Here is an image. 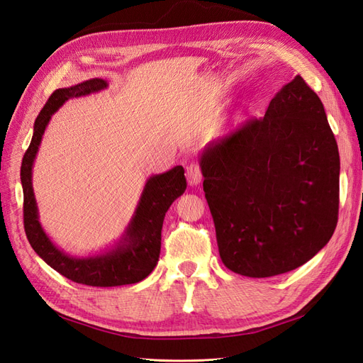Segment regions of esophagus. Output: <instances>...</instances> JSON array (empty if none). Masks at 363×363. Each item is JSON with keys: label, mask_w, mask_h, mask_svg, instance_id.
<instances>
[{"label": "esophagus", "mask_w": 363, "mask_h": 363, "mask_svg": "<svg viewBox=\"0 0 363 363\" xmlns=\"http://www.w3.org/2000/svg\"><path fill=\"white\" fill-rule=\"evenodd\" d=\"M186 177H188V182L191 186H196L200 184L203 180V174H201V168L196 163H191L188 168H186Z\"/></svg>", "instance_id": "1"}]
</instances>
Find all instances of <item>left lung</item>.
Listing matches in <instances>:
<instances>
[{
	"instance_id": "8db88e82",
	"label": "left lung",
	"mask_w": 363,
	"mask_h": 363,
	"mask_svg": "<svg viewBox=\"0 0 363 363\" xmlns=\"http://www.w3.org/2000/svg\"><path fill=\"white\" fill-rule=\"evenodd\" d=\"M200 167L224 265L271 277L311 260L339 208V151L324 106L300 75L247 119L206 145Z\"/></svg>"
}]
</instances>
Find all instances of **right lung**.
I'll list each match as a JSON object with an SVG mask.
<instances>
[{
	"label": "right lung",
	"mask_w": 363,
	"mask_h": 363,
	"mask_svg": "<svg viewBox=\"0 0 363 363\" xmlns=\"http://www.w3.org/2000/svg\"><path fill=\"white\" fill-rule=\"evenodd\" d=\"M107 87L103 79H91L71 87L54 91L43 106L33 127V138L21 164V183L24 191V228L31 248L48 265L75 283L87 286L108 288L138 283L155 269L160 255L162 225L169 206L186 191L183 167L151 175L131 216L124 235L118 242L103 252L87 257L67 255L51 242L39 223V211L33 192L31 174L42 136L51 116L69 98L84 96Z\"/></svg>",
	"instance_id": "add662e5"
}]
</instances>
